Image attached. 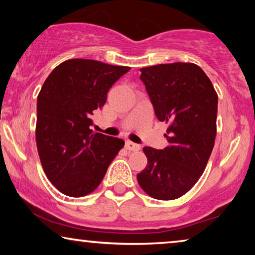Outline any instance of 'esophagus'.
Here are the masks:
<instances>
[{"label": "esophagus", "mask_w": 255, "mask_h": 255, "mask_svg": "<svg viewBox=\"0 0 255 255\" xmlns=\"http://www.w3.org/2000/svg\"><path fill=\"white\" fill-rule=\"evenodd\" d=\"M125 146H127V148L128 149V151H132V152H137L140 149V145L134 144V142H132V141H127Z\"/></svg>", "instance_id": "1"}]
</instances>
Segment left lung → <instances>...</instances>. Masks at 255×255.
I'll list each match as a JSON object with an SVG mask.
<instances>
[{"mask_svg": "<svg viewBox=\"0 0 255 255\" xmlns=\"http://www.w3.org/2000/svg\"><path fill=\"white\" fill-rule=\"evenodd\" d=\"M140 72L155 116L168 124L165 137L169 145L142 148L147 165L137 180L151 197L175 200L193 188L210 158L218 96L207 74L190 62L160 64Z\"/></svg>", "mask_w": 255, "mask_h": 255, "instance_id": "obj_1", "label": "left lung"}]
</instances>
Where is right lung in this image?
<instances>
[{
    "instance_id": "right-lung-1",
    "label": "right lung",
    "mask_w": 255,
    "mask_h": 255,
    "mask_svg": "<svg viewBox=\"0 0 255 255\" xmlns=\"http://www.w3.org/2000/svg\"><path fill=\"white\" fill-rule=\"evenodd\" d=\"M130 71L90 59L61 62L37 99L36 141L47 179L62 194L86 196L96 189L124 140L94 133L92 115L107 102L115 82Z\"/></svg>"
}]
</instances>
